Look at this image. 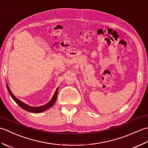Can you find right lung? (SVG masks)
Returning a JSON list of instances; mask_svg holds the SVG:
<instances>
[{
    "label": "right lung",
    "instance_id": "1",
    "mask_svg": "<svg viewBox=\"0 0 148 148\" xmlns=\"http://www.w3.org/2000/svg\"><path fill=\"white\" fill-rule=\"evenodd\" d=\"M6 86H7V88L9 92V93L10 94L11 97L12 98L14 101L16 102V103H17V104L20 106L22 109H23L27 111H29L30 112H33V113H39V112H42L43 111H45L46 110L48 109L49 108H51V107L53 106V105L55 103L56 100V98H57V95H58V88H56L55 92L54 93V95L53 96L52 99H51V100L48 102L46 104L44 105V106H39V107H32V106H30L29 105L26 104V103H23V102H21V100H20L19 99H18L11 92V91L10 90V88H9V87L8 86V84L6 83Z\"/></svg>",
    "mask_w": 148,
    "mask_h": 148
}]
</instances>
